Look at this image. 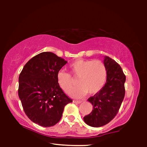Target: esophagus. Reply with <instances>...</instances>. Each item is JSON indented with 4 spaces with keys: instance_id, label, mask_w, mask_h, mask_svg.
I'll use <instances>...</instances> for the list:
<instances>
[{
    "instance_id": "obj_1",
    "label": "esophagus",
    "mask_w": 147,
    "mask_h": 147,
    "mask_svg": "<svg viewBox=\"0 0 147 147\" xmlns=\"http://www.w3.org/2000/svg\"><path fill=\"white\" fill-rule=\"evenodd\" d=\"M73 102H74V103H77V104H80V103L82 102V100H73Z\"/></svg>"
}]
</instances>
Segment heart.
I'll return each mask as SVG.
<instances>
[{
  "mask_svg": "<svg viewBox=\"0 0 147 147\" xmlns=\"http://www.w3.org/2000/svg\"><path fill=\"white\" fill-rule=\"evenodd\" d=\"M71 73L75 78H79L78 88L71 93L74 97H81L88 93H97L103 88L107 78V69L104 62L99 59H76L69 65ZM57 82L59 87L68 93L74 88L71 74L60 71L57 74Z\"/></svg>",
  "mask_w": 147,
  "mask_h": 147,
  "instance_id": "b5f03b06",
  "label": "heart"
}]
</instances>
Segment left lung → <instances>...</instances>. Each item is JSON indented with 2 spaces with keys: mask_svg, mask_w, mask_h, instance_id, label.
I'll return each mask as SVG.
<instances>
[{
  "mask_svg": "<svg viewBox=\"0 0 147 147\" xmlns=\"http://www.w3.org/2000/svg\"><path fill=\"white\" fill-rule=\"evenodd\" d=\"M104 63L107 69L106 82L97 93L88 99L93 110L84 117L85 123L93 127H100L112 120L125 95L126 76L121 66L108 56H105Z\"/></svg>",
  "mask_w": 147,
  "mask_h": 147,
  "instance_id": "1",
  "label": "left lung"
}]
</instances>
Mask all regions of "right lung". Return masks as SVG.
<instances>
[{"mask_svg": "<svg viewBox=\"0 0 147 147\" xmlns=\"http://www.w3.org/2000/svg\"><path fill=\"white\" fill-rule=\"evenodd\" d=\"M67 61L50 52L35 56L24 66L19 77L18 94L27 117L43 127L60 121L64 107L73 100L57 82V74Z\"/></svg>", "mask_w": 147, "mask_h": 147, "instance_id": "1", "label": "right lung"}]
</instances>
